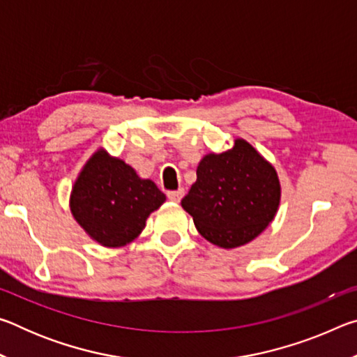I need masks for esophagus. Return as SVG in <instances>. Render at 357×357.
<instances>
[{
    "instance_id": "1",
    "label": "esophagus",
    "mask_w": 357,
    "mask_h": 357,
    "mask_svg": "<svg viewBox=\"0 0 357 357\" xmlns=\"http://www.w3.org/2000/svg\"><path fill=\"white\" fill-rule=\"evenodd\" d=\"M183 195H184V190H183V189L167 192L168 200H170V202H174V203H179V202H181V198H183Z\"/></svg>"
}]
</instances>
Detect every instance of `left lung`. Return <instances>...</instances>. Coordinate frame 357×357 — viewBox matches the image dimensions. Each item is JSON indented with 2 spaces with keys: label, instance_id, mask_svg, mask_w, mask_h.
Returning a JSON list of instances; mask_svg holds the SVG:
<instances>
[{
  "label": "left lung",
  "instance_id": "1",
  "mask_svg": "<svg viewBox=\"0 0 357 357\" xmlns=\"http://www.w3.org/2000/svg\"><path fill=\"white\" fill-rule=\"evenodd\" d=\"M280 203L274 167L243 138L231 149L204 155L183 208L204 239L234 249L255 239L273 222Z\"/></svg>",
  "mask_w": 357,
  "mask_h": 357
}]
</instances>
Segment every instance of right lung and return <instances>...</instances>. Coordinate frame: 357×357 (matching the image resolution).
Returning a JSON list of instances; mask_svg holds the SVG:
<instances>
[{
	"mask_svg": "<svg viewBox=\"0 0 357 357\" xmlns=\"http://www.w3.org/2000/svg\"><path fill=\"white\" fill-rule=\"evenodd\" d=\"M165 202L151 179L104 149L94 153L78 174L70 193L75 220L105 247H123L146 225L148 215Z\"/></svg>",
	"mask_w": 357,
	"mask_h": 357,
	"instance_id": "right-lung-1",
	"label": "right lung"
}]
</instances>
